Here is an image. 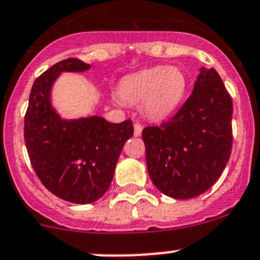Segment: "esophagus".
<instances>
[{
	"label": "esophagus",
	"instance_id": "1",
	"mask_svg": "<svg viewBox=\"0 0 260 260\" xmlns=\"http://www.w3.org/2000/svg\"><path fill=\"white\" fill-rule=\"evenodd\" d=\"M142 130H143V126L140 125V123L135 122L134 123V135L135 137H139V135H142Z\"/></svg>",
	"mask_w": 260,
	"mask_h": 260
}]
</instances>
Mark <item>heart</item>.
<instances>
[{"label": "heart", "instance_id": "1", "mask_svg": "<svg viewBox=\"0 0 260 260\" xmlns=\"http://www.w3.org/2000/svg\"><path fill=\"white\" fill-rule=\"evenodd\" d=\"M187 80L174 67H152L127 75L118 83L117 92L123 102L139 104L151 120H165L177 111L184 99Z\"/></svg>", "mask_w": 260, "mask_h": 260}]
</instances>
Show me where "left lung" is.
Returning a JSON list of instances; mask_svg holds the SVG:
<instances>
[{
    "label": "left lung",
    "instance_id": "obj_1",
    "mask_svg": "<svg viewBox=\"0 0 260 260\" xmlns=\"http://www.w3.org/2000/svg\"><path fill=\"white\" fill-rule=\"evenodd\" d=\"M232 98L214 68L202 67L193 91L174 117L143 128L151 180L177 200L208 190L232 151Z\"/></svg>",
    "mask_w": 260,
    "mask_h": 260
}]
</instances>
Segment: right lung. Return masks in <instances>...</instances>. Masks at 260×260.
I'll use <instances>...</instances> for the list:
<instances>
[{
    "label": "right lung",
    "mask_w": 260,
    "mask_h": 260,
    "mask_svg": "<svg viewBox=\"0 0 260 260\" xmlns=\"http://www.w3.org/2000/svg\"><path fill=\"white\" fill-rule=\"evenodd\" d=\"M90 64L70 58L36 78L24 117V139L30 164L42 184L59 199L91 204L111 185L132 120L108 122L99 116L64 120L51 106V89L63 72H85Z\"/></svg>",
    "instance_id": "obj_1"
}]
</instances>
